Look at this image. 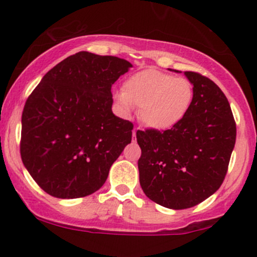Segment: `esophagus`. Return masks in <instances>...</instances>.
<instances>
[{
    "mask_svg": "<svg viewBox=\"0 0 257 257\" xmlns=\"http://www.w3.org/2000/svg\"><path fill=\"white\" fill-rule=\"evenodd\" d=\"M137 132H138L137 128H135L134 131H133V140H135V138H137Z\"/></svg>",
    "mask_w": 257,
    "mask_h": 257,
    "instance_id": "34e87169",
    "label": "esophagus"
}]
</instances>
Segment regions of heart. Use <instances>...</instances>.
<instances>
[{
	"label": "heart",
	"instance_id": "b5f03b06",
	"mask_svg": "<svg viewBox=\"0 0 257 257\" xmlns=\"http://www.w3.org/2000/svg\"><path fill=\"white\" fill-rule=\"evenodd\" d=\"M119 111L129 116L139 106V118L153 131H168L176 126L190 111L194 88L186 77L146 69L134 73L124 82L123 89L113 91Z\"/></svg>",
	"mask_w": 257,
	"mask_h": 257
}]
</instances>
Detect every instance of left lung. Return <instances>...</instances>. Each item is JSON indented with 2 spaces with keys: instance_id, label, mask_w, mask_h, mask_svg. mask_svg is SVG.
Instances as JSON below:
<instances>
[{
  "instance_id": "8db88e82",
  "label": "left lung",
  "mask_w": 257,
  "mask_h": 257,
  "mask_svg": "<svg viewBox=\"0 0 257 257\" xmlns=\"http://www.w3.org/2000/svg\"><path fill=\"white\" fill-rule=\"evenodd\" d=\"M184 73L194 88L185 118L164 132H137L141 188L153 202L174 210L192 208L219 190L237 134L222 90L199 73Z\"/></svg>"
}]
</instances>
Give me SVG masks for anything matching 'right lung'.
<instances>
[{"label":"right lung","instance_id":"add662e5","mask_svg":"<svg viewBox=\"0 0 257 257\" xmlns=\"http://www.w3.org/2000/svg\"><path fill=\"white\" fill-rule=\"evenodd\" d=\"M129 61L78 52L49 70L26 100L20 155L41 188L53 197L89 196L131 144L133 124L112 112L111 87Z\"/></svg>","mask_w":257,"mask_h":257}]
</instances>
